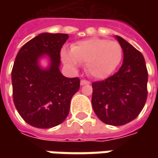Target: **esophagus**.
I'll return each instance as SVG.
<instances>
[{
    "label": "esophagus",
    "mask_w": 158,
    "mask_h": 158,
    "mask_svg": "<svg viewBox=\"0 0 158 158\" xmlns=\"http://www.w3.org/2000/svg\"><path fill=\"white\" fill-rule=\"evenodd\" d=\"M80 83H81V85H85V84H89V81H86V80H81Z\"/></svg>",
    "instance_id": "34e87169"
}]
</instances>
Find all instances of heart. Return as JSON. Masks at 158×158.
I'll return each instance as SVG.
<instances>
[{
  "instance_id": "b5f03b06",
  "label": "heart",
  "mask_w": 158,
  "mask_h": 158,
  "mask_svg": "<svg viewBox=\"0 0 158 158\" xmlns=\"http://www.w3.org/2000/svg\"><path fill=\"white\" fill-rule=\"evenodd\" d=\"M123 56V50L117 41L93 38L79 41L69 52H61L66 66L76 69L79 63H85V70L96 79H105L117 69Z\"/></svg>"
}]
</instances>
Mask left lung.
<instances>
[{
  "mask_svg": "<svg viewBox=\"0 0 158 158\" xmlns=\"http://www.w3.org/2000/svg\"><path fill=\"white\" fill-rule=\"evenodd\" d=\"M123 63L117 73L103 81L92 82V107L104 123L122 126L132 121L142 112L147 100L148 71L144 57L119 36Z\"/></svg>",
  "mask_w": 158,
  "mask_h": 158,
  "instance_id": "8db88e82",
  "label": "left lung"
}]
</instances>
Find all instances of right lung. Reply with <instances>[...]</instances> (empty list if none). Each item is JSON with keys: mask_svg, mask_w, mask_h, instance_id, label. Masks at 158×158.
<instances>
[{"mask_svg": "<svg viewBox=\"0 0 158 158\" xmlns=\"http://www.w3.org/2000/svg\"><path fill=\"white\" fill-rule=\"evenodd\" d=\"M68 39V34L41 33L22 46L15 57L11 72L13 100L20 116L32 127L50 128L62 123L80 88L78 77H65L59 69L60 50ZM45 54L50 65L43 70L38 60Z\"/></svg>", "mask_w": 158, "mask_h": 158, "instance_id": "1", "label": "right lung"}]
</instances>
